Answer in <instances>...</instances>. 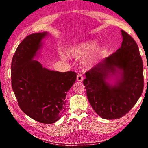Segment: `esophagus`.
<instances>
[{
	"mask_svg": "<svg viewBox=\"0 0 148 148\" xmlns=\"http://www.w3.org/2000/svg\"><path fill=\"white\" fill-rule=\"evenodd\" d=\"M77 82H83V80H84V77H83V76H82L81 74H77Z\"/></svg>",
	"mask_w": 148,
	"mask_h": 148,
	"instance_id": "esophagus-1",
	"label": "esophagus"
}]
</instances>
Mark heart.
I'll list each match as a JSON object with an SVG mask.
<instances>
[{"instance_id":"b5f03b06","label":"heart","mask_w":148,"mask_h":148,"mask_svg":"<svg viewBox=\"0 0 148 148\" xmlns=\"http://www.w3.org/2000/svg\"><path fill=\"white\" fill-rule=\"evenodd\" d=\"M95 45H96L95 40L82 42L70 46L66 50V53L68 56L75 59L81 58L88 54L84 60L83 64L86 68L90 69L98 62L104 52V46L98 45L94 48Z\"/></svg>"}]
</instances>
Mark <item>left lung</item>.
Segmentation results:
<instances>
[{"instance_id": "obj_1", "label": "left lung", "mask_w": 148, "mask_h": 148, "mask_svg": "<svg viewBox=\"0 0 148 148\" xmlns=\"http://www.w3.org/2000/svg\"><path fill=\"white\" fill-rule=\"evenodd\" d=\"M121 32V47L87 72L84 81L90 104L103 119L125 116L143 91V62L138 47L129 34Z\"/></svg>"}]
</instances>
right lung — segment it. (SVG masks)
Listing matches in <instances>:
<instances>
[{
  "label": "right lung",
  "mask_w": 148,
  "mask_h": 148,
  "mask_svg": "<svg viewBox=\"0 0 148 148\" xmlns=\"http://www.w3.org/2000/svg\"><path fill=\"white\" fill-rule=\"evenodd\" d=\"M47 31L27 36L17 47L11 64L12 89L18 104L35 121L52 124L61 118L66 96L76 79V73L51 71L36 59Z\"/></svg>",
  "instance_id": "obj_1"
}]
</instances>
